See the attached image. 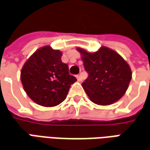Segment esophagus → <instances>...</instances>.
<instances>
[{
	"instance_id": "obj_1",
	"label": "esophagus",
	"mask_w": 150,
	"mask_h": 150,
	"mask_svg": "<svg viewBox=\"0 0 150 150\" xmlns=\"http://www.w3.org/2000/svg\"><path fill=\"white\" fill-rule=\"evenodd\" d=\"M77 80L79 81H82V77H81V74H79V75H77Z\"/></svg>"
}]
</instances>
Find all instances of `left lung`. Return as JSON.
<instances>
[{
    "mask_svg": "<svg viewBox=\"0 0 150 150\" xmlns=\"http://www.w3.org/2000/svg\"><path fill=\"white\" fill-rule=\"evenodd\" d=\"M88 77L82 87L93 103L108 105L120 100L128 88L132 70L116 51L102 46L94 53L77 48Z\"/></svg>",
    "mask_w": 150,
    "mask_h": 150,
    "instance_id": "left-lung-1",
    "label": "left lung"
}]
</instances>
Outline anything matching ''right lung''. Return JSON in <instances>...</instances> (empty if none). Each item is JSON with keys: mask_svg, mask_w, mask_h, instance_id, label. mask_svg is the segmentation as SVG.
I'll list each match as a JSON object with an SVG mask.
<instances>
[{"mask_svg": "<svg viewBox=\"0 0 150 150\" xmlns=\"http://www.w3.org/2000/svg\"><path fill=\"white\" fill-rule=\"evenodd\" d=\"M62 52L46 45L38 49L21 70V81L27 95L44 107H53L64 100L77 78L61 60Z\"/></svg>", "mask_w": 150, "mask_h": 150, "instance_id": "add662e5", "label": "right lung"}]
</instances>
